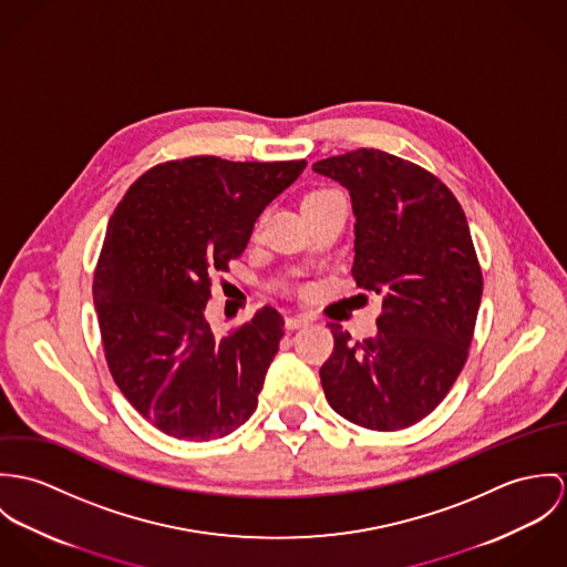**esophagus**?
<instances>
[{
    "label": "esophagus",
    "mask_w": 567,
    "mask_h": 567,
    "mask_svg": "<svg viewBox=\"0 0 567 567\" xmlns=\"http://www.w3.org/2000/svg\"><path fill=\"white\" fill-rule=\"evenodd\" d=\"M309 323H311V317H307V315H293V317L285 319L287 330H298V328H305Z\"/></svg>",
    "instance_id": "obj_1"
}]
</instances>
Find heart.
Returning <instances> with one entry per match:
<instances>
[{"label":"heart","mask_w":567,"mask_h":567,"mask_svg":"<svg viewBox=\"0 0 567 567\" xmlns=\"http://www.w3.org/2000/svg\"><path fill=\"white\" fill-rule=\"evenodd\" d=\"M323 193H330V189L313 190V193H309V195H307V199H311V197H317V195H323Z\"/></svg>","instance_id":"1"}]
</instances>
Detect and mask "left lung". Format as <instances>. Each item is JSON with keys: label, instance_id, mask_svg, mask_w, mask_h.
<instances>
[{"label": "left lung", "instance_id": "left-lung-1", "mask_svg": "<svg viewBox=\"0 0 567 567\" xmlns=\"http://www.w3.org/2000/svg\"><path fill=\"white\" fill-rule=\"evenodd\" d=\"M315 174L350 193L359 287L382 298L378 334L334 352L319 378L328 404L370 431H400L435 411L461 374L483 296L465 213L422 167L380 150L323 158Z\"/></svg>", "mask_w": 567, "mask_h": 567}]
</instances>
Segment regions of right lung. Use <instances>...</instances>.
<instances>
[{"mask_svg":"<svg viewBox=\"0 0 567 567\" xmlns=\"http://www.w3.org/2000/svg\"><path fill=\"white\" fill-rule=\"evenodd\" d=\"M307 161H172L143 174L115 208L93 300L109 370L161 433L221 440L250 420L285 334L262 307L233 334L206 319L210 276L241 256L265 206Z\"/></svg>","mask_w":567,"mask_h":567,"instance_id":"add662e5","label":"right lung"}]
</instances>
